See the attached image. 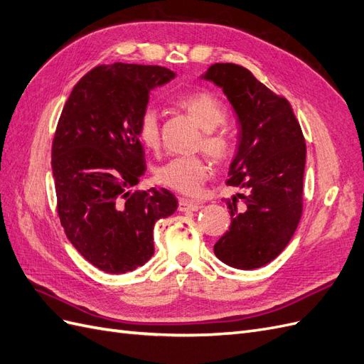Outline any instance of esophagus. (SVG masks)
I'll return each mask as SVG.
<instances>
[{
    "label": "esophagus",
    "mask_w": 364,
    "mask_h": 364,
    "mask_svg": "<svg viewBox=\"0 0 364 364\" xmlns=\"http://www.w3.org/2000/svg\"><path fill=\"white\" fill-rule=\"evenodd\" d=\"M202 208V203L197 202V200H188V199H179V205H178V209L181 213H185V211H199V209Z\"/></svg>",
    "instance_id": "34e87169"
}]
</instances>
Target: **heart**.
<instances>
[{
  "instance_id": "1",
  "label": "heart",
  "mask_w": 364,
  "mask_h": 364,
  "mask_svg": "<svg viewBox=\"0 0 364 364\" xmlns=\"http://www.w3.org/2000/svg\"><path fill=\"white\" fill-rule=\"evenodd\" d=\"M179 107L191 117L194 123L202 127V147L217 164H225L232 155V141L228 132L220 129L228 119L226 109L218 98L209 92L197 91L179 97L176 100ZM138 138L149 150H156L161 142L159 117L153 109H146L138 119ZM209 176V165L203 156L173 158L156 168L158 183L182 194H197Z\"/></svg>"
}]
</instances>
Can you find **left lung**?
<instances>
[{
  "label": "left lung",
  "mask_w": 364,
  "mask_h": 364,
  "mask_svg": "<svg viewBox=\"0 0 364 364\" xmlns=\"http://www.w3.org/2000/svg\"><path fill=\"white\" fill-rule=\"evenodd\" d=\"M203 79L222 87L238 119V150L226 185L241 193L225 199L230 226L214 253L234 269H258L285 249L302 217L305 138L287 98L247 68L214 63Z\"/></svg>",
  "instance_id": "obj_1"
}]
</instances>
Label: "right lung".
<instances>
[{"instance_id": "add662e5", "label": "right lung", "mask_w": 364, "mask_h": 364, "mask_svg": "<svg viewBox=\"0 0 364 364\" xmlns=\"http://www.w3.org/2000/svg\"><path fill=\"white\" fill-rule=\"evenodd\" d=\"M174 75L156 65H98L60 114L51 147L60 225L77 252L106 273L144 266L155 253V223L178 209L168 190H130L146 171L139 115L153 87Z\"/></svg>"}]
</instances>
